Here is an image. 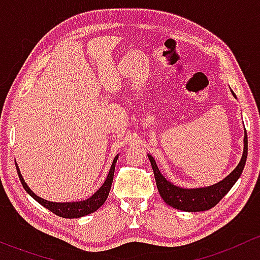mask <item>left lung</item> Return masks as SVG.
I'll use <instances>...</instances> for the list:
<instances>
[{
  "label": "left lung",
  "mask_w": 260,
  "mask_h": 260,
  "mask_svg": "<svg viewBox=\"0 0 260 260\" xmlns=\"http://www.w3.org/2000/svg\"><path fill=\"white\" fill-rule=\"evenodd\" d=\"M233 95L235 96V94L233 93ZM246 156H248V137H246L245 131V136H244V152L239 165L235 167V170L229 176H226L224 180L217 182L216 185L203 188H181L172 185L171 182H169L162 176L151 154H148V158L151 161L152 170H153L157 188H158L159 195L164 199L165 203L167 205L172 206V208L179 209V210L196 212L205 211L214 208L229 192L230 188L233 187V185L237 182V180L242 175L246 162Z\"/></svg>",
  "instance_id": "left-lung-1"
}]
</instances>
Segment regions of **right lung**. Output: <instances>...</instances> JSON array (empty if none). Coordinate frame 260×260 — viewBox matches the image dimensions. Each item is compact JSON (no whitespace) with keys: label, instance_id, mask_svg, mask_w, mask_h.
I'll list each match as a JSON object with an SVG mask.
<instances>
[{"label":"right lung","instance_id":"1","mask_svg":"<svg viewBox=\"0 0 260 260\" xmlns=\"http://www.w3.org/2000/svg\"><path fill=\"white\" fill-rule=\"evenodd\" d=\"M117 159H118V156H115L113 159V164H112L111 166V171H109L106 182L102 185V187L99 188V190L96 191L91 198L86 199V200H83V201H78V203H51V201L45 200V199L39 198V196H36L35 193L31 191V188L26 185L25 180H23L20 170H18V166L16 169H17L18 177H20V181L21 183H22L23 188H25V190L27 191V192L30 193V195L32 196L39 204H41L44 208H46L48 210L54 212V214L57 215V216L65 217V219H75V217L85 216V215L96 211L104 203H106L107 198H108L109 195V191H111L112 182H113L115 162H117Z\"/></svg>","mask_w":260,"mask_h":260}]
</instances>
